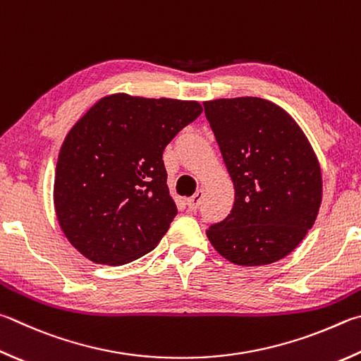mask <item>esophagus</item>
I'll list each match as a JSON object with an SVG mask.
<instances>
[{
    "mask_svg": "<svg viewBox=\"0 0 361 361\" xmlns=\"http://www.w3.org/2000/svg\"><path fill=\"white\" fill-rule=\"evenodd\" d=\"M202 197H203V189H199L197 192H195L192 197H189L188 200H186V203H188V207L191 208V209H197L199 207H200V203H202Z\"/></svg>",
    "mask_w": 361,
    "mask_h": 361,
    "instance_id": "1",
    "label": "esophagus"
}]
</instances>
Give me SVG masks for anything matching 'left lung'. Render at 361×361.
Instances as JSON below:
<instances>
[{
  "label": "left lung",
  "mask_w": 361,
  "mask_h": 361,
  "mask_svg": "<svg viewBox=\"0 0 361 361\" xmlns=\"http://www.w3.org/2000/svg\"><path fill=\"white\" fill-rule=\"evenodd\" d=\"M205 116L233 181L231 214L207 231L209 243L235 265L284 259L317 218L322 172L297 121L260 97L203 102Z\"/></svg>",
  "instance_id": "8db88e82"
}]
</instances>
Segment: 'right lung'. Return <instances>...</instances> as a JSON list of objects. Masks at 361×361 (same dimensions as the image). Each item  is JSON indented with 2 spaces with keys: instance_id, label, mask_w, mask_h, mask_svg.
Returning a JSON list of instances; mask_svg holds the SVG:
<instances>
[{
  "instance_id": "1",
  "label": "right lung",
  "mask_w": 361,
  "mask_h": 361,
  "mask_svg": "<svg viewBox=\"0 0 361 361\" xmlns=\"http://www.w3.org/2000/svg\"><path fill=\"white\" fill-rule=\"evenodd\" d=\"M202 110L197 101L116 93L72 126L58 154L54 203L78 252L118 267L156 247L176 216L164 148Z\"/></svg>"
}]
</instances>
